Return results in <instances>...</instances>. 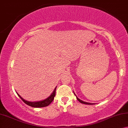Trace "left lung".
<instances>
[{
	"label": "left lung",
	"mask_w": 128,
	"mask_h": 128,
	"mask_svg": "<svg viewBox=\"0 0 128 128\" xmlns=\"http://www.w3.org/2000/svg\"><path fill=\"white\" fill-rule=\"evenodd\" d=\"M75 94V93H74ZM75 96H76V95H75ZM76 98H77V100H78L79 102H81V103H82V104H89V105H90V104H93V103H89V102H84V101H82V100H80V98H78L76 97Z\"/></svg>",
	"instance_id": "left-lung-1"
}]
</instances>
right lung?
Instances as JSON below:
<instances>
[{
	"mask_svg": "<svg viewBox=\"0 0 128 128\" xmlns=\"http://www.w3.org/2000/svg\"><path fill=\"white\" fill-rule=\"evenodd\" d=\"M57 87V86H56ZM56 87L55 88L53 92L52 93V94L50 96L46 98V99L42 100V101H40V102H28V101L25 100L24 99L21 98V97L20 96V95L18 94V96L21 98L23 102H24L27 105L30 106V107H35V108H39V107H46L49 105V104L51 103V102H53V100H54V96L56 95Z\"/></svg>",
	"mask_w": 128,
	"mask_h": 128,
	"instance_id": "1",
	"label": "right lung"
}]
</instances>
